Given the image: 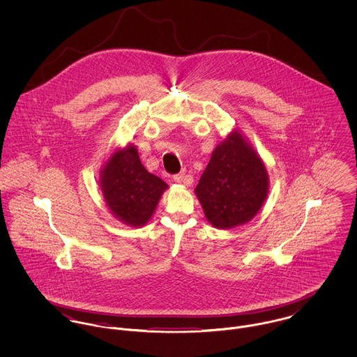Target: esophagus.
I'll return each instance as SVG.
<instances>
[{
    "mask_svg": "<svg viewBox=\"0 0 357 357\" xmlns=\"http://www.w3.org/2000/svg\"><path fill=\"white\" fill-rule=\"evenodd\" d=\"M184 177H185L184 173H178V174H174V176H173V180L177 181V183H183V181H184Z\"/></svg>",
    "mask_w": 357,
    "mask_h": 357,
    "instance_id": "obj_1",
    "label": "esophagus"
}]
</instances>
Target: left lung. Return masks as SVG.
Listing matches in <instances>:
<instances>
[{"mask_svg":"<svg viewBox=\"0 0 357 357\" xmlns=\"http://www.w3.org/2000/svg\"><path fill=\"white\" fill-rule=\"evenodd\" d=\"M195 194L206 218L221 229L245 224L258 213L268 194V173L241 133L215 147Z\"/></svg>","mask_w":357,"mask_h":357,"instance_id":"left-lung-1","label":"left lung"}]
</instances>
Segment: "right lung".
Returning <instances> with one entry per match:
<instances>
[{"label": "right lung", "instance_id": "1", "mask_svg": "<svg viewBox=\"0 0 357 357\" xmlns=\"http://www.w3.org/2000/svg\"><path fill=\"white\" fill-rule=\"evenodd\" d=\"M102 197L125 224L144 225L153 215L167 184L146 170L132 144L111 156L102 172Z\"/></svg>", "mask_w": 357, "mask_h": 357}]
</instances>
